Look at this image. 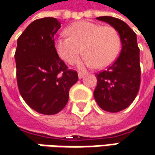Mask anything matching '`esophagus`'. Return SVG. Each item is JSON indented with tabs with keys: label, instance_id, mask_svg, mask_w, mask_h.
Returning <instances> with one entry per match:
<instances>
[{
	"label": "esophagus",
	"instance_id": "1",
	"mask_svg": "<svg viewBox=\"0 0 155 155\" xmlns=\"http://www.w3.org/2000/svg\"><path fill=\"white\" fill-rule=\"evenodd\" d=\"M85 74H85L84 72H81V71H79V72H78V76H79L80 79H81V78L84 76Z\"/></svg>",
	"mask_w": 155,
	"mask_h": 155
}]
</instances>
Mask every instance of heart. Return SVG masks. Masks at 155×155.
<instances>
[{"mask_svg":"<svg viewBox=\"0 0 155 155\" xmlns=\"http://www.w3.org/2000/svg\"><path fill=\"white\" fill-rule=\"evenodd\" d=\"M66 31L68 36H59L54 48L59 56L68 64L75 63L82 51L86 63L96 68L106 67L120 49V35L111 26L81 21L70 25Z\"/></svg>","mask_w":155,"mask_h":155,"instance_id":"b5f03b06","label":"heart"}]
</instances>
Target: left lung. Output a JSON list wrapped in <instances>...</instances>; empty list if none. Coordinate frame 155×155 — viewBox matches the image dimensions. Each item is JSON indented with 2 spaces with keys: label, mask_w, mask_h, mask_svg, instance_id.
Masks as SVG:
<instances>
[{
  "label": "left lung",
  "mask_w": 155,
  "mask_h": 155,
  "mask_svg": "<svg viewBox=\"0 0 155 155\" xmlns=\"http://www.w3.org/2000/svg\"><path fill=\"white\" fill-rule=\"evenodd\" d=\"M118 31L122 48L120 55L106 70L96 74L94 99L101 108L117 113L134 101L140 85V48L136 34L123 21L111 16L97 17Z\"/></svg>",
  "instance_id": "1"
}]
</instances>
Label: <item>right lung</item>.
<instances>
[{
    "mask_svg": "<svg viewBox=\"0 0 155 155\" xmlns=\"http://www.w3.org/2000/svg\"><path fill=\"white\" fill-rule=\"evenodd\" d=\"M61 28L55 18L34 21L17 40L15 54L17 85L25 102L40 114H55L68 101L70 87L78 81L54 48V35Z\"/></svg>",
    "mask_w": 155,
    "mask_h": 155,
    "instance_id": "1",
    "label": "right lung"
}]
</instances>
